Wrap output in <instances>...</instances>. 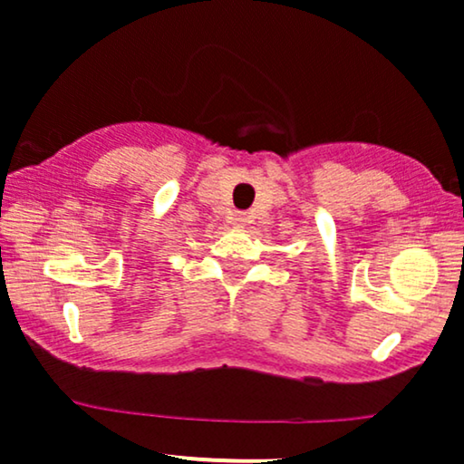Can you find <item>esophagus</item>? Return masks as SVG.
Masks as SVG:
<instances>
[{
    "label": "esophagus",
    "mask_w": 464,
    "mask_h": 464,
    "mask_svg": "<svg viewBox=\"0 0 464 464\" xmlns=\"http://www.w3.org/2000/svg\"><path fill=\"white\" fill-rule=\"evenodd\" d=\"M231 224L236 228H245V224H246V213H236V216L231 218Z\"/></svg>",
    "instance_id": "34e87169"
}]
</instances>
